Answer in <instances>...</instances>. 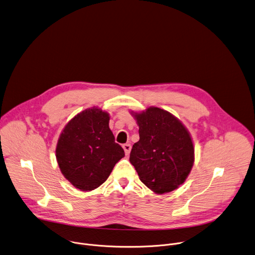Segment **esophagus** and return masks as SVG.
Returning <instances> with one entry per match:
<instances>
[{
	"instance_id": "34e87169",
	"label": "esophagus",
	"mask_w": 255,
	"mask_h": 255,
	"mask_svg": "<svg viewBox=\"0 0 255 255\" xmlns=\"http://www.w3.org/2000/svg\"><path fill=\"white\" fill-rule=\"evenodd\" d=\"M123 149H124V151H125V154H126V155H129V153H130V151H131V145H130L129 143H126V144L123 145Z\"/></svg>"
}]
</instances>
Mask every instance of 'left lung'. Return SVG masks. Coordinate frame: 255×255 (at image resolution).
Listing matches in <instances>:
<instances>
[{"label":"left lung","mask_w":255,"mask_h":255,"mask_svg":"<svg viewBox=\"0 0 255 255\" xmlns=\"http://www.w3.org/2000/svg\"><path fill=\"white\" fill-rule=\"evenodd\" d=\"M131 114L139 126L140 140L132 147L130 163L141 182L161 195L178 189L195 161L188 129L173 114L158 107Z\"/></svg>","instance_id":"1"}]
</instances>
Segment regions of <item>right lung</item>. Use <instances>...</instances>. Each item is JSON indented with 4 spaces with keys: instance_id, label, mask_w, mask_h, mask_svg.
<instances>
[{
    "instance_id": "1",
    "label": "right lung",
    "mask_w": 255,
    "mask_h": 255,
    "mask_svg": "<svg viewBox=\"0 0 255 255\" xmlns=\"http://www.w3.org/2000/svg\"><path fill=\"white\" fill-rule=\"evenodd\" d=\"M109 114L88 108L75 115L59 135L55 156L64 178L76 189L92 191L102 185L124 156L109 128Z\"/></svg>"
}]
</instances>
